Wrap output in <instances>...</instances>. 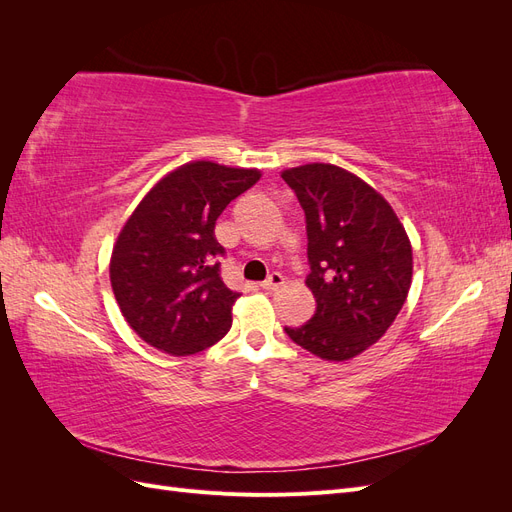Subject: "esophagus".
Masks as SVG:
<instances>
[{
	"label": "esophagus",
	"mask_w": 512,
	"mask_h": 512,
	"mask_svg": "<svg viewBox=\"0 0 512 512\" xmlns=\"http://www.w3.org/2000/svg\"><path fill=\"white\" fill-rule=\"evenodd\" d=\"M286 284V280H284V275L282 273H271L265 282H262L260 286L265 288V290H280L282 286Z\"/></svg>",
	"instance_id": "esophagus-1"
}]
</instances>
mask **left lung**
<instances>
[{"instance_id":"left-lung-1","label":"left lung","mask_w":512,"mask_h":512,"mask_svg":"<svg viewBox=\"0 0 512 512\" xmlns=\"http://www.w3.org/2000/svg\"><path fill=\"white\" fill-rule=\"evenodd\" d=\"M307 224L305 280L316 312L288 337L324 361H350L389 331L412 286V243L380 192L335 164L282 170Z\"/></svg>"}]
</instances>
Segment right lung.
Returning <instances> with one entry per match:
<instances>
[{"instance_id":"1","label":"right lung","mask_w":512,"mask_h":512,"mask_svg":"<svg viewBox=\"0 0 512 512\" xmlns=\"http://www.w3.org/2000/svg\"><path fill=\"white\" fill-rule=\"evenodd\" d=\"M260 177L258 168L194 160L170 170L136 205L108 273L123 318L143 342L188 356L228 333L241 294L220 277L215 220Z\"/></svg>"}]
</instances>
